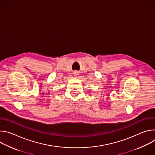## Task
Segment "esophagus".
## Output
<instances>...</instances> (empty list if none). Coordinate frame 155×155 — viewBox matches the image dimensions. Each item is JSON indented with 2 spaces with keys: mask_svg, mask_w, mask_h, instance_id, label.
<instances>
[{
  "mask_svg": "<svg viewBox=\"0 0 155 155\" xmlns=\"http://www.w3.org/2000/svg\"><path fill=\"white\" fill-rule=\"evenodd\" d=\"M77 74V72H74V74Z\"/></svg>",
  "mask_w": 155,
  "mask_h": 155,
  "instance_id": "34e87169",
  "label": "esophagus"
}]
</instances>
